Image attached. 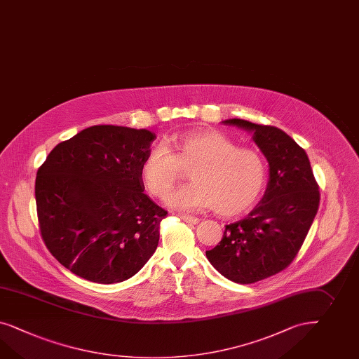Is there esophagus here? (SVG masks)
Here are the masks:
<instances>
[{"mask_svg": "<svg viewBox=\"0 0 359 359\" xmlns=\"http://www.w3.org/2000/svg\"><path fill=\"white\" fill-rule=\"evenodd\" d=\"M180 218H182L184 222L191 223V224H196V223L200 222V219H198L197 217H194V215H185L184 214V215H182Z\"/></svg>", "mask_w": 359, "mask_h": 359, "instance_id": "obj_1", "label": "esophagus"}]
</instances>
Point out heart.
Instances as JSON below:
<instances>
[{
    "label": "heart",
    "mask_w": 359,
    "mask_h": 359,
    "mask_svg": "<svg viewBox=\"0 0 359 359\" xmlns=\"http://www.w3.org/2000/svg\"><path fill=\"white\" fill-rule=\"evenodd\" d=\"M154 146L140 167L146 189L165 197L192 171L194 183L168 194L165 204L182 212L215 209L224 217L245 213L265 188V165L252 149L238 147L231 138L212 128H194Z\"/></svg>",
    "instance_id": "obj_1"
}]
</instances>
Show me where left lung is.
<instances>
[{
    "mask_svg": "<svg viewBox=\"0 0 359 359\" xmlns=\"http://www.w3.org/2000/svg\"><path fill=\"white\" fill-rule=\"evenodd\" d=\"M252 135L269 165L264 197L251 213L226 224L221 242L206 257L227 280L253 283L289 266L319 208V187L306 151L276 126L242 118L222 121Z\"/></svg>",
    "mask_w": 359,
    "mask_h": 359,
    "instance_id": "1",
    "label": "left lung"
}]
</instances>
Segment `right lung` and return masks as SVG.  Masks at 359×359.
I'll return each mask as SVG.
<instances>
[{
  "mask_svg": "<svg viewBox=\"0 0 359 359\" xmlns=\"http://www.w3.org/2000/svg\"><path fill=\"white\" fill-rule=\"evenodd\" d=\"M147 129L94 126L58 144L35 182L40 231L57 262L79 277L117 283L153 256L165 209L144 194Z\"/></svg>",
  "mask_w": 359,
  "mask_h": 359,
  "instance_id": "add662e5",
  "label": "right lung"
}]
</instances>
